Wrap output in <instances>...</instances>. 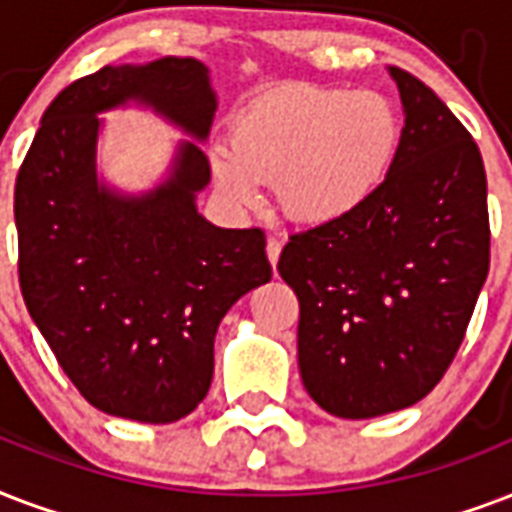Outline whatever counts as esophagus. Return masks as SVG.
Wrapping results in <instances>:
<instances>
[{"mask_svg":"<svg viewBox=\"0 0 512 512\" xmlns=\"http://www.w3.org/2000/svg\"><path fill=\"white\" fill-rule=\"evenodd\" d=\"M280 251H283V240H280V237H269L267 256H269V264H272V267H275L277 259H280Z\"/></svg>","mask_w":512,"mask_h":512,"instance_id":"obj_1","label":"esophagus"}]
</instances>
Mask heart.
Returning a JSON list of instances; mask_svg holds the SVG:
<instances>
[{"label": "heart", "mask_w": 512, "mask_h": 512, "mask_svg": "<svg viewBox=\"0 0 512 512\" xmlns=\"http://www.w3.org/2000/svg\"><path fill=\"white\" fill-rule=\"evenodd\" d=\"M400 136L398 109L374 90H275L237 114L229 152L211 154V173L216 189L245 211L261 202V181H275L288 219L323 227L382 189Z\"/></svg>", "instance_id": "1"}]
</instances>
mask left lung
<instances>
[{"instance_id":"8db88e82","label":"left lung","mask_w":512,"mask_h":512,"mask_svg":"<svg viewBox=\"0 0 512 512\" xmlns=\"http://www.w3.org/2000/svg\"><path fill=\"white\" fill-rule=\"evenodd\" d=\"M406 125L390 176L352 216L288 237L299 371L342 419L414 406L449 371L489 275L486 170L473 136L392 66Z\"/></svg>"}]
</instances>
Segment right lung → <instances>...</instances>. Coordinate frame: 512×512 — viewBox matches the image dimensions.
I'll return each mask as SVG.
<instances>
[{"mask_svg":"<svg viewBox=\"0 0 512 512\" xmlns=\"http://www.w3.org/2000/svg\"><path fill=\"white\" fill-rule=\"evenodd\" d=\"M128 101L154 106L197 141L216 112L208 69L194 58L104 66L63 87L15 181L18 280L90 406L168 425L208 395L221 318L272 267L264 229H221L197 213L211 165L192 141L168 184L146 197L98 186V112Z\"/></svg>","mask_w":512,"mask_h":512,"instance_id":"add662e5","label":"right lung"}]
</instances>
